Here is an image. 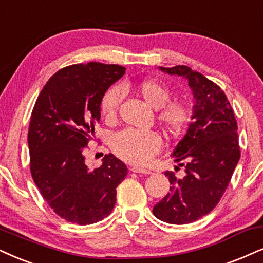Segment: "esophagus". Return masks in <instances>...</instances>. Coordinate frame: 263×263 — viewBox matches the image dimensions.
<instances>
[{
  "label": "esophagus",
  "mask_w": 263,
  "mask_h": 263,
  "mask_svg": "<svg viewBox=\"0 0 263 263\" xmlns=\"http://www.w3.org/2000/svg\"><path fill=\"white\" fill-rule=\"evenodd\" d=\"M132 172H136V174H143V175H151L152 172L147 170V168H143V167H138V166H132L131 167Z\"/></svg>",
  "instance_id": "1"
}]
</instances>
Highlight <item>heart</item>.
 I'll return each instance as SVG.
<instances>
[{
	"label": "heart",
	"mask_w": 263,
	"mask_h": 263,
	"mask_svg": "<svg viewBox=\"0 0 263 263\" xmlns=\"http://www.w3.org/2000/svg\"><path fill=\"white\" fill-rule=\"evenodd\" d=\"M143 99L156 108V121L167 135L177 136L182 132L189 118V109L184 102L171 101L167 86L156 80H143L137 86ZM122 101V89L119 86L108 88L101 99V111L107 120H114ZM161 137L154 131L122 129L112 136L111 149L122 160L143 165L148 162L161 148Z\"/></svg>",
	"instance_id": "1"
}]
</instances>
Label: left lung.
<instances>
[{"label": "left lung", "mask_w": 263, "mask_h": 263, "mask_svg": "<svg viewBox=\"0 0 263 263\" xmlns=\"http://www.w3.org/2000/svg\"><path fill=\"white\" fill-rule=\"evenodd\" d=\"M160 69L187 78L195 102L193 121L172 153L185 175L177 178L175 172H165L170 192L153 214L167 223L185 224L214 210L224 194L240 158L238 126L233 108L217 84L187 65Z\"/></svg>", "instance_id": "obj_1"}]
</instances>
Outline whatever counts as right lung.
<instances>
[{"label":"right lung","mask_w":263,"mask_h":263,"mask_svg":"<svg viewBox=\"0 0 263 263\" xmlns=\"http://www.w3.org/2000/svg\"><path fill=\"white\" fill-rule=\"evenodd\" d=\"M116 64H72L51 76L30 119V172L49 208L81 226L103 220L116 201V187L127 176L124 162L107 154L91 171L85 151L101 119V99L125 74Z\"/></svg>","instance_id":"right-lung-1"}]
</instances>
